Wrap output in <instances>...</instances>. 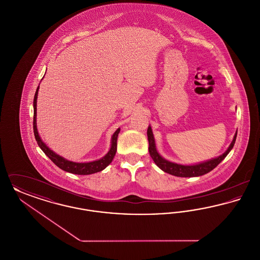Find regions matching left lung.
<instances>
[{
  "label": "left lung",
  "mask_w": 260,
  "mask_h": 260,
  "mask_svg": "<svg viewBox=\"0 0 260 260\" xmlns=\"http://www.w3.org/2000/svg\"><path fill=\"white\" fill-rule=\"evenodd\" d=\"M147 136H148L150 156L153 159V161H155V164L161 169V171H164L165 173H170V174L174 175V176H179V177H195V176H201V175H204L206 173H210V171H212L215 167H217L221 162L223 159H225V157L228 155V153L232 150L234 144H235L237 133L234 136V138H233L231 144L229 145L228 149L223 153L222 155H220L219 157H216L214 159L209 160V161L199 162L196 165H190V166L179 165V164L173 162V161H168V160L164 159L156 149L155 139H154L152 128H151L150 125H149L148 129H147Z\"/></svg>",
  "instance_id": "8db88e82"
}]
</instances>
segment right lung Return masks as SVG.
Listing matches in <instances>:
<instances>
[{
	"label": "right lung",
	"mask_w": 260,
	"mask_h": 260,
	"mask_svg": "<svg viewBox=\"0 0 260 260\" xmlns=\"http://www.w3.org/2000/svg\"><path fill=\"white\" fill-rule=\"evenodd\" d=\"M40 87V85H39ZM39 87H37L35 96H34V119H33V129H34V135L35 138L37 141L39 147L43 150V152L50 158L51 161H53L59 169H61L63 171L67 172V173H74V174H81V175H87V174H91V173H99L103 171L109 164H111L113 161L115 155H116V151H117V139H118V135L120 133V128H118L114 135L112 136L111 139V147L110 150L108 151V153L102 157L101 159L96 160V161H88V162H76V161H71L64 159L61 156L57 155L56 153H54L52 150H50L41 139V137L39 136L37 129V121H36V117H37V99H38V90Z\"/></svg>",
	"instance_id": "right-lung-1"
}]
</instances>
